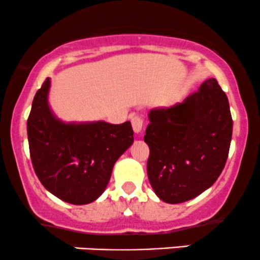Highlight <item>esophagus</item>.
Masks as SVG:
<instances>
[{"label": "esophagus", "instance_id": "1", "mask_svg": "<svg viewBox=\"0 0 260 260\" xmlns=\"http://www.w3.org/2000/svg\"><path fill=\"white\" fill-rule=\"evenodd\" d=\"M131 120H132L133 131L136 133H139L143 128V117L139 115H133L132 117H131Z\"/></svg>", "mask_w": 260, "mask_h": 260}]
</instances>
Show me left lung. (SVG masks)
<instances>
[{"label":"left lung","instance_id":"obj_1","mask_svg":"<svg viewBox=\"0 0 260 260\" xmlns=\"http://www.w3.org/2000/svg\"><path fill=\"white\" fill-rule=\"evenodd\" d=\"M149 121L147 171L161 201L183 203L213 186L232 137L229 100L217 80L207 79L183 103L151 110Z\"/></svg>","mask_w":260,"mask_h":260}]
</instances>
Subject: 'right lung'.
I'll list each match as a JSON object with an SVG mask.
<instances>
[{
    "label": "right lung",
    "instance_id": "add662e5",
    "mask_svg": "<svg viewBox=\"0 0 260 260\" xmlns=\"http://www.w3.org/2000/svg\"><path fill=\"white\" fill-rule=\"evenodd\" d=\"M49 88L46 78L26 122L32 168L43 186L61 201L88 204L103 194L113 165L132 145V124L63 123L47 104Z\"/></svg>",
    "mask_w": 260,
    "mask_h": 260
}]
</instances>
